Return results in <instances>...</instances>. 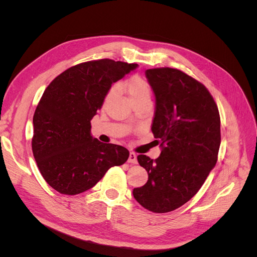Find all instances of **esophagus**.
I'll return each instance as SVG.
<instances>
[{
	"mask_svg": "<svg viewBox=\"0 0 257 257\" xmlns=\"http://www.w3.org/2000/svg\"><path fill=\"white\" fill-rule=\"evenodd\" d=\"M128 163H133V164H136L137 163V155L134 152H130V157L127 160Z\"/></svg>",
	"mask_w": 257,
	"mask_h": 257,
	"instance_id": "34e87169",
	"label": "esophagus"
}]
</instances>
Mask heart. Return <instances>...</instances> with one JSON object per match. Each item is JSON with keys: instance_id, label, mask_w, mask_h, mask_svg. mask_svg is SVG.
Wrapping results in <instances>:
<instances>
[{"instance_id": "obj_1", "label": "heart", "mask_w": 257, "mask_h": 257, "mask_svg": "<svg viewBox=\"0 0 257 257\" xmlns=\"http://www.w3.org/2000/svg\"><path fill=\"white\" fill-rule=\"evenodd\" d=\"M120 89L125 90L130 96V99L133 104L138 102H150L151 99V87L149 82L144 79L141 76H133L127 80L123 81L119 84ZM116 88L112 87L106 93L104 98V105L108 104V102L115 95Z\"/></svg>"}]
</instances>
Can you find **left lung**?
Listing matches in <instances>:
<instances>
[{
  "mask_svg": "<svg viewBox=\"0 0 257 257\" xmlns=\"http://www.w3.org/2000/svg\"><path fill=\"white\" fill-rule=\"evenodd\" d=\"M145 74L157 100L151 130L162 152L155 160L137 157L149 178L133 195L149 211L166 213L195 195L214 167L220 113L208 89L184 72L158 67Z\"/></svg>",
  "mask_w": 257,
  "mask_h": 257,
  "instance_id": "8db88e82",
  "label": "left lung"
}]
</instances>
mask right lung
I'll return each mask as SVG.
<instances>
[{"label":"right lung","mask_w":257,"mask_h":257,"mask_svg":"<svg viewBox=\"0 0 257 257\" xmlns=\"http://www.w3.org/2000/svg\"><path fill=\"white\" fill-rule=\"evenodd\" d=\"M137 67L100 59L67 68L54 78L35 109L32 151L38 169L52 189L76 195L93 188L130 152L92 138L91 119L100 109L111 84Z\"/></svg>","instance_id":"1"}]
</instances>
